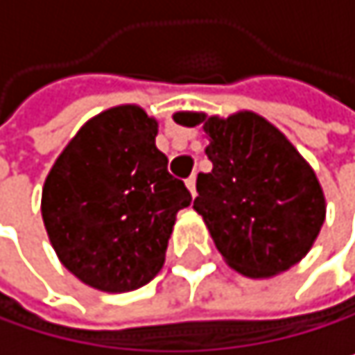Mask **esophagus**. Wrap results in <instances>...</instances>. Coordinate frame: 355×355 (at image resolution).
<instances>
[{"label": "esophagus", "instance_id": "1", "mask_svg": "<svg viewBox=\"0 0 355 355\" xmlns=\"http://www.w3.org/2000/svg\"><path fill=\"white\" fill-rule=\"evenodd\" d=\"M186 188L190 190L192 197H197V175H190V178L186 180Z\"/></svg>", "mask_w": 355, "mask_h": 355}]
</instances>
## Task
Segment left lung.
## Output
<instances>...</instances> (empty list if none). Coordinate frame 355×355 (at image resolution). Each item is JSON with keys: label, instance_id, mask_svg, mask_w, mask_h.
Returning <instances> with one entry per match:
<instances>
[{"label": "left lung", "instance_id": "obj_1", "mask_svg": "<svg viewBox=\"0 0 355 355\" xmlns=\"http://www.w3.org/2000/svg\"><path fill=\"white\" fill-rule=\"evenodd\" d=\"M203 125L214 165L199 173L194 211L203 216L224 262L252 279L275 277L313 248L326 220L322 184L300 152L267 118L186 112Z\"/></svg>", "mask_w": 355, "mask_h": 355}]
</instances>
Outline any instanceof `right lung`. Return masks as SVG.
<instances>
[{"instance_id": "1", "label": "right lung", "mask_w": 355, "mask_h": 355, "mask_svg": "<svg viewBox=\"0 0 355 355\" xmlns=\"http://www.w3.org/2000/svg\"><path fill=\"white\" fill-rule=\"evenodd\" d=\"M158 122L135 103L86 120L46 175L42 218L63 267L101 292H131L165 264L175 216L190 205L156 148Z\"/></svg>"}]
</instances>
